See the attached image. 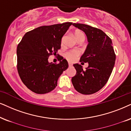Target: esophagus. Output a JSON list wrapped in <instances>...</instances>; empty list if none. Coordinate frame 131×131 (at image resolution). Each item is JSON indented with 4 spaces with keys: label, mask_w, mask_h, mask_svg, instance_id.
<instances>
[{
    "label": "esophagus",
    "mask_w": 131,
    "mask_h": 131,
    "mask_svg": "<svg viewBox=\"0 0 131 131\" xmlns=\"http://www.w3.org/2000/svg\"><path fill=\"white\" fill-rule=\"evenodd\" d=\"M72 66V63H69V67H71Z\"/></svg>",
    "instance_id": "obj_1"
}]
</instances>
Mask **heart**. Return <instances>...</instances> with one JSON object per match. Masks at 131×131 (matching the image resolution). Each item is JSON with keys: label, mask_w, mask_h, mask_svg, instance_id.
Segmentation results:
<instances>
[{"label": "heart", "mask_w": 131, "mask_h": 131, "mask_svg": "<svg viewBox=\"0 0 131 131\" xmlns=\"http://www.w3.org/2000/svg\"><path fill=\"white\" fill-rule=\"evenodd\" d=\"M76 40L80 39V38H83L85 39V34L81 31H77L74 33ZM79 56V52L77 51H71V52H67L65 54V57L67 58L68 60L70 62H74L76 59V57Z\"/></svg>", "instance_id": "heart-1"}]
</instances>
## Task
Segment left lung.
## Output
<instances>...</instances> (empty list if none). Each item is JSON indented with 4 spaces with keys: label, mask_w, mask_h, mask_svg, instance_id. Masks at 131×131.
<instances>
[{
    "label": "left lung",
    "mask_w": 131,
    "mask_h": 131,
    "mask_svg": "<svg viewBox=\"0 0 131 131\" xmlns=\"http://www.w3.org/2000/svg\"><path fill=\"white\" fill-rule=\"evenodd\" d=\"M72 25L85 33L89 42L80 60L88 63V67L83 69L80 64H73L77 72L71 79L72 85L82 94L95 93L106 85L115 64L112 40L100 29L82 24Z\"/></svg>",
    "instance_id": "obj_1"
}]
</instances>
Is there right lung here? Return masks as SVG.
Wrapping results in <instances>:
<instances>
[{
    "label": "right lung",
    "instance_id": "add662e5",
    "mask_svg": "<svg viewBox=\"0 0 131 131\" xmlns=\"http://www.w3.org/2000/svg\"><path fill=\"white\" fill-rule=\"evenodd\" d=\"M71 22L42 26L27 32L17 48V71L21 81L31 91L46 94L57 86L59 78L68 68L60 57L58 64L49 63L48 57L60 49L62 38ZM58 55V54H57Z\"/></svg>",
    "mask_w": 131,
    "mask_h": 131
}]
</instances>
